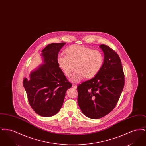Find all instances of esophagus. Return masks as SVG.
Masks as SVG:
<instances>
[{
    "label": "esophagus",
    "mask_w": 146,
    "mask_h": 146,
    "mask_svg": "<svg viewBox=\"0 0 146 146\" xmlns=\"http://www.w3.org/2000/svg\"><path fill=\"white\" fill-rule=\"evenodd\" d=\"M72 87H73V88H74V89H76L77 85H76V84H73V85H72Z\"/></svg>",
    "instance_id": "34e87169"
}]
</instances>
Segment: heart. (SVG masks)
<instances>
[{
    "label": "heart",
    "instance_id": "heart-1",
    "mask_svg": "<svg viewBox=\"0 0 146 146\" xmlns=\"http://www.w3.org/2000/svg\"><path fill=\"white\" fill-rule=\"evenodd\" d=\"M66 56H58L57 61L66 76H70L75 66L76 71L70 78L73 83H78L85 77L91 78L101 69L104 58L102 52L81 45H73L66 50Z\"/></svg>",
    "mask_w": 146,
    "mask_h": 146
}]
</instances>
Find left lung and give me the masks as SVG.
Listing matches in <instances>:
<instances>
[{
    "instance_id": "left-lung-1",
    "label": "left lung",
    "mask_w": 146,
    "mask_h": 146,
    "mask_svg": "<svg viewBox=\"0 0 146 146\" xmlns=\"http://www.w3.org/2000/svg\"><path fill=\"white\" fill-rule=\"evenodd\" d=\"M104 64L93 78L77 87L78 103L84 114L91 119L102 118L118 103L124 83V74L120 58L109 46L101 44Z\"/></svg>"
}]
</instances>
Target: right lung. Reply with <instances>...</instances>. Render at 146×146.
<instances>
[{"label": "right lung", "mask_w": 146, "mask_h": 146, "mask_svg": "<svg viewBox=\"0 0 146 146\" xmlns=\"http://www.w3.org/2000/svg\"><path fill=\"white\" fill-rule=\"evenodd\" d=\"M65 42L52 43L42 51L43 64L32 71L23 86L30 106L44 117L56 114L62 106L66 92L72 85L58 67L57 58Z\"/></svg>", "instance_id": "1"}]
</instances>
